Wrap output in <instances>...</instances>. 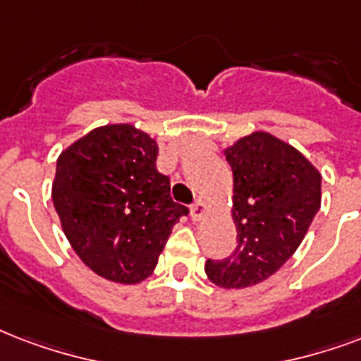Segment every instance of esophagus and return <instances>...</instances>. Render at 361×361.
<instances>
[{"label": "esophagus", "mask_w": 361, "mask_h": 361, "mask_svg": "<svg viewBox=\"0 0 361 361\" xmlns=\"http://www.w3.org/2000/svg\"><path fill=\"white\" fill-rule=\"evenodd\" d=\"M208 214V204H206L204 200H197L195 204L191 206V217H192V221H200L202 217Z\"/></svg>", "instance_id": "esophagus-1"}]
</instances>
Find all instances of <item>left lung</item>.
Wrapping results in <instances>:
<instances>
[{
  "label": "left lung",
  "mask_w": 361,
  "mask_h": 361,
  "mask_svg": "<svg viewBox=\"0 0 361 361\" xmlns=\"http://www.w3.org/2000/svg\"><path fill=\"white\" fill-rule=\"evenodd\" d=\"M233 170L236 247L204 271L219 288L267 280L295 254L322 202V176L307 157L269 132H252L225 149Z\"/></svg>",
  "instance_id": "1"
}]
</instances>
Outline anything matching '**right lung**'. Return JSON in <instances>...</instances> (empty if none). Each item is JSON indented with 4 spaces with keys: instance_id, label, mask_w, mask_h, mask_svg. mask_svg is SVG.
Masks as SVG:
<instances>
[{
    "instance_id": "right-lung-1",
    "label": "right lung",
    "mask_w": 361,
    "mask_h": 361,
    "mask_svg": "<svg viewBox=\"0 0 361 361\" xmlns=\"http://www.w3.org/2000/svg\"><path fill=\"white\" fill-rule=\"evenodd\" d=\"M159 145L132 125H106L62 151L52 202L66 238L102 279L137 284L155 271L172 227L189 210L157 170Z\"/></svg>"
}]
</instances>
